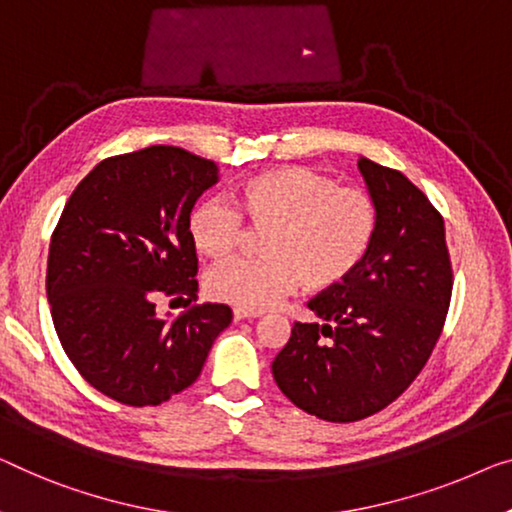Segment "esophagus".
<instances>
[{
    "label": "esophagus",
    "instance_id": "esophagus-1",
    "mask_svg": "<svg viewBox=\"0 0 512 512\" xmlns=\"http://www.w3.org/2000/svg\"><path fill=\"white\" fill-rule=\"evenodd\" d=\"M255 317H259V312L234 308V322H241V319H255Z\"/></svg>",
    "mask_w": 512,
    "mask_h": 512
}]
</instances>
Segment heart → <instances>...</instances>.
Here are the masks:
<instances>
[{
    "label": "heart",
    "mask_w": 512,
    "mask_h": 512,
    "mask_svg": "<svg viewBox=\"0 0 512 512\" xmlns=\"http://www.w3.org/2000/svg\"><path fill=\"white\" fill-rule=\"evenodd\" d=\"M223 200L197 204L188 218L195 248L211 259L230 257L243 239V220L266 230L259 259H234L209 273L216 301L259 312L299 289L322 292L345 282L368 255L377 230L372 197L361 188L338 186L305 167H271Z\"/></svg>",
    "instance_id": "obj_1"
}]
</instances>
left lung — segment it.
<instances>
[{
    "mask_svg": "<svg viewBox=\"0 0 512 512\" xmlns=\"http://www.w3.org/2000/svg\"><path fill=\"white\" fill-rule=\"evenodd\" d=\"M375 202L368 255L345 282L308 303L273 379L296 407L331 423L361 421L407 391L444 329L453 292L444 218L402 172L361 156Z\"/></svg>",
    "mask_w": 512,
    "mask_h": 512,
    "instance_id": "left-lung-1",
    "label": "left lung"
}]
</instances>
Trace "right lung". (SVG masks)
Segmentation results:
<instances>
[{
    "instance_id": "right-lung-1",
    "label": "right lung",
    "mask_w": 512,
    "mask_h": 512,
    "mask_svg": "<svg viewBox=\"0 0 512 512\" xmlns=\"http://www.w3.org/2000/svg\"><path fill=\"white\" fill-rule=\"evenodd\" d=\"M218 174L213 160L158 144L101 160L61 211L45 276L52 322L80 375L112 400L156 407L181 393L232 322L225 303H195L188 232ZM158 293L194 305L158 318Z\"/></svg>"
}]
</instances>
